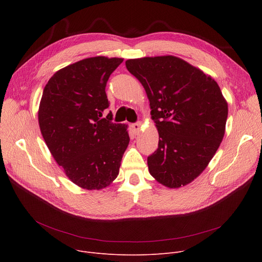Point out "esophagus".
Wrapping results in <instances>:
<instances>
[{
  "mask_svg": "<svg viewBox=\"0 0 262 262\" xmlns=\"http://www.w3.org/2000/svg\"><path fill=\"white\" fill-rule=\"evenodd\" d=\"M132 128L136 135H138L141 130V122H136V123L132 124Z\"/></svg>",
  "mask_w": 262,
  "mask_h": 262,
  "instance_id": "34e87169",
  "label": "esophagus"
}]
</instances>
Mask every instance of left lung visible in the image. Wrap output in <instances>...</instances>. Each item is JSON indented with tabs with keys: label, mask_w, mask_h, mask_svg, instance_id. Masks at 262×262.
<instances>
[{
	"label": "left lung",
	"mask_w": 262,
	"mask_h": 262,
	"mask_svg": "<svg viewBox=\"0 0 262 262\" xmlns=\"http://www.w3.org/2000/svg\"><path fill=\"white\" fill-rule=\"evenodd\" d=\"M145 89L159 134L148 171L169 188L186 186L208 166L222 142L228 106L216 81L171 56L125 61Z\"/></svg>",
	"instance_id": "1"
}]
</instances>
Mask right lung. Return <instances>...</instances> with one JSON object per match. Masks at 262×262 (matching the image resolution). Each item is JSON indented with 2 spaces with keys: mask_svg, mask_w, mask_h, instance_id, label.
<instances>
[{
  "mask_svg": "<svg viewBox=\"0 0 262 262\" xmlns=\"http://www.w3.org/2000/svg\"><path fill=\"white\" fill-rule=\"evenodd\" d=\"M122 58L104 56L79 60L55 73L41 98V134L69 180L82 189L100 190L119 174L129 143L127 125L104 118L109 107L107 80Z\"/></svg>",
  "mask_w": 262,
  "mask_h": 262,
  "instance_id": "obj_1",
  "label": "right lung"
}]
</instances>
